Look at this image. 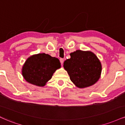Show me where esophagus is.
Segmentation results:
<instances>
[{
	"label": "esophagus",
	"instance_id": "34e87169",
	"mask_svg": "<svg viewBox=\"0 0 125 125\" xmlns=\"http://www.w3.org/2000/svg\"><path fill=\"white\" fill-rule=\"evenodd\" d=\"M60 62H61V64H63V62H64V59L63 58H61V59H60Z\"/></svg>",
	"mask_w": 125,
	"mask_h": 125
}]
</instances>
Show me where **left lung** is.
<instances>
[{
    "mask_svg": "<svg viewBox=\"0 0 125 125\" xmlns=\"http://www.w3.org/2000/svg\"><path fill=\"white\" fill-rule=\"evenodd\" d=\"M63 67L72 82L79 88L94 84L100 79L102 69L95 54L80 50L70 53V58L64 62Z\"/></svg>",
    "mask_w": 125,
    "mask_h": 125,
    "instance_id": "1",
    "label": "left lung"
}]
</instances>
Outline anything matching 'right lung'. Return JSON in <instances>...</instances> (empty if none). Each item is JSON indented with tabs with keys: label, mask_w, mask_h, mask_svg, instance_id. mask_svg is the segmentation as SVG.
I'll return each mask as SVG.
<instances>
[{
	"label": "right lung",
	"mask_w": 125,
	"mask_h": 125,
	"mask_svg": "<svg viewBox=\"0 0 125 125\" xmlns=\"http://www.w3.org/2000/svg\"><path fill=\"white\" fill-rule=\"evenodd\" d=\"M60 67L61 63L58 58L48 54L39 53L27 59L22 67V74L27 82L42 87Z\"/></svg>",
	"instance_id": "add662e5"
}]
</instances>
